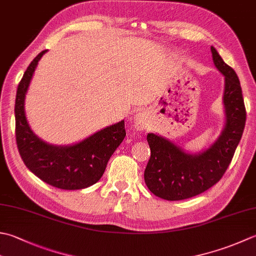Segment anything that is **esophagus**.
Wrapping results in <instances>:
<instances>
[{"mask_svg":"<svg viewBox=\"0 0 256 256\" xmlns=\"http://www.w3.org/2000/svg\"><path fill=\"white\" fill-rule=\"evenodd\" d=\"M134 122V128L136 131H146L148 128V114L144 111L138 112L134 115L133 118Z\"/></svg>","mask_w":256,"mask_h":256,"instance_id":"1","label":"esophagus"}]
</instances>
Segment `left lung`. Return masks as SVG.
<instances>
[{"label": "left lung", "instance_id": "1", "mask_svg": "<svg viewBox=\"0 0 256 256\" xmlns=\"http://www.w3.org/2000/svg\"><path fill=\"white\" fill-rule=\"evenodd\" d=\"M213 63L224 76L225 123L221 134L208 148L190 153L162 135L148 133L151 158L144 171L145 184L156 196L180 201L201 194L216 184L232 161L241 141L246 112L241 84L234 70L211 46Z\"/></svg>", "mask_w": 256, "mask_h": 256}]
</instances>
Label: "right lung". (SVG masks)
Here are the masks:
<instances>
[{
	"label": "right lung",
	"mask_w": 256,
	"mask_h": 256,
	"mask_svg": "<svg viewBox=\"0 0 256 256\" xmlns=\"http://www.w3.org/2000/svg\"><path fill=\"white\" fill-rule=\"evenodd\" d=\"M35 58L20 82L15 98V135L24 164L43 182L63 190H81L96 183L110 158L125 138L124 120L70 145H53L35 134L25 116V96L38 61Z\"/></svg>",
	"instance_id": "1"
}]
</instances>
